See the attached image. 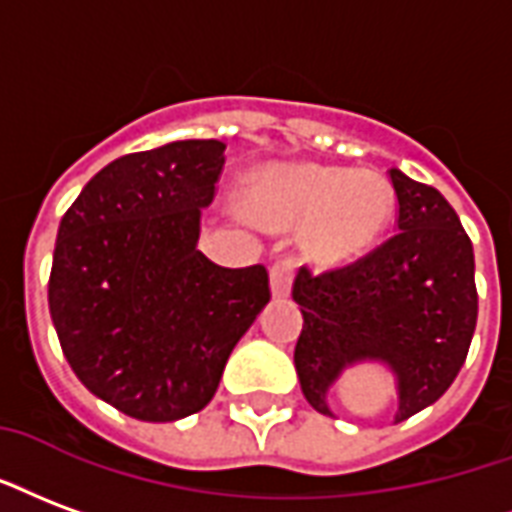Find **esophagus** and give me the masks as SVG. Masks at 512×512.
Returning <instances> with one entry per match:
<instances>
[{"label": "esophagus", "mask_w": 512, "mask_h": 512, "mask_svg": "<svg viewBox=\"0 0 512 512\" xmlns=\"http://www.w3.org/2000/svg\"><path fill=\"white\" fill-rule=\"evenodd\" d=\"M295 279V260L293 257H279L271 266V293L274 298H285L293 290Z\"/></svg>", "instance_id": "esophagus-1"}]
</instances>
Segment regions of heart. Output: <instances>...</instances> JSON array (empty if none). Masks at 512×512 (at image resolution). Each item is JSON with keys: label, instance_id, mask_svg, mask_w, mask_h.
I'll return each instance as SVG.
<instances>
[{"label": "heart", "instance_id": "obj_1", "mask_svg": "<svg viewBox=\"0 0 512 512\" xmlns=\"http://www.w3.org/2000/svg\"><path fill=\"white\" fill-rule=\"evenodd\" d=\"M249 214L271 227L304 225V249L320 266L350 263L369 252L396 208V192L374 168H271L246 192Z\"/></svg>", "mask_w": 512, "mask_h": 512}]
</instances>
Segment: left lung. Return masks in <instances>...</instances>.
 I'll return each instance as SVG.
<instances>
[{"label": "left lung", "instance_id": "obj_1", "mask_svg": "<svg viewBox=\"0 0 512 512\" xmlns=\"http://www.w3.org/2000/svg\"><path fill=\"white\" fill-rule=\"evenodd\" d=\"M399 200L396 233L342 268L295 276L304 314L295 372L314 410L331 415L328 391L358 361L396 374V423L448 391L467 361L478 323L472 241L448 200L391 168Z\"/></svg>", "mask_w": 512, "mask_h": 512}]
</instances>
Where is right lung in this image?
<instances>
[{
  "instance_id": "add662e5",
  "label": "right lung",
  "mask_w": 512,
  "mask_h": 512,
  "mask_svg": "<svg viewBox=\"0 0 512 512\" xmlns=\"http://www.w3.org/2000/svg\"><path fill=\"white\" fill-rule=\"evenodd\" d=\"M225 143L124 154L59 225L48 306L75 377L124 415L170 423L214 399L238 339L271 301L266 266L222 268L198 249Z\"/></svg>"
}]
</instances>
